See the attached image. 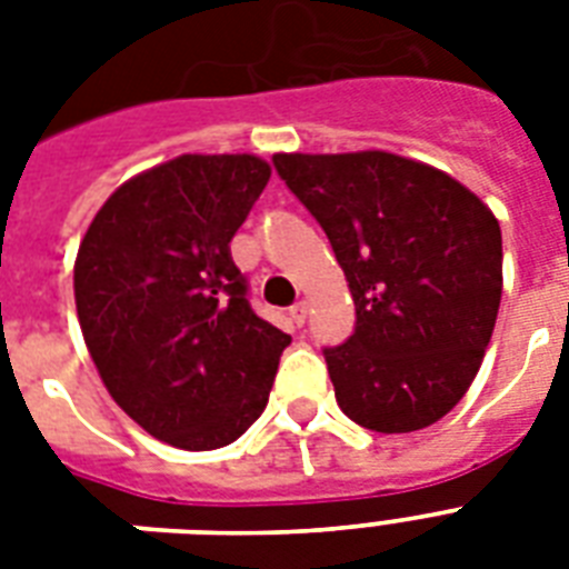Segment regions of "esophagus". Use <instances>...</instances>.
Segmentation results:
<instances>
[{"label":"esophagus","instance_id":"1","mask_svg":"<svg viewBox=\"0 0 569 569\" xmlns=\"http://www.w3.org/2000/svg\"><path fill=\"white\" fill-rule=\"evenodd\" d=\"M307 312H310V303L307 301H298L292 307V310H289V319L295 321V325H298V328H301L303 321H307Z\"/></svg>","mask_w":569,"mask_h":569}]
</instances>
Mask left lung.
<instances>
[{
	"instance_id": "obj_1",
	"label": "left lung",
	"mask_w": 569,
	"mask_h": 569,
	"mask_svg": "<svg viewBox=\"0 0 569 569\" xmlns=\"http://www.w3.org/2000/svg\"><path fill=\"white\" fill-rule=\"evenodd\" d=\"M289 191L328 232L357 328L325 348L348 419L428 428L476 380L502 301V230L467 186L383 153H277Z\"/></svg>"
}]
</instances>
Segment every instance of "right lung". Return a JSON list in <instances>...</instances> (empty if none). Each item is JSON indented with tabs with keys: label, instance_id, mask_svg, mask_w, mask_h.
Here are the masks:
<instances>
[{
	"label": "right lung",
	"instance_id": "obj_1",
	"mask_svg": "<svg viewBox=\"0 0 569 569\" xmlns=\"http://www.w3.org/2000/svg\"><path fill=\"white\" fill-rule=\"evenodd\" d=\"M268 177L250 153L177 156L123 182L76 253V312L102 383L177 449L239 440L292 342L250 310L230 257Z\"/></svg>",
	"mask_w": 569,
	"mask_h": 569
}]
</instances>
